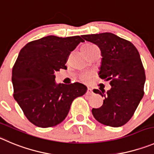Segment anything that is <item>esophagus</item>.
<instances>
[{
	"instance_id": "34e87169",
	"label": "esophagus",
	"mask_w": 154,
	"mask_h": 154,
	"mask_svg": "<svg viewBox=\"0 0 154 154\" xmlns=\"http://www.w3.org/2000/svg\"><path fill=\"white\" fill-rule=\"evenodd\" d=\"M87 93L88 95H92L93 94V90H92L90 87H88V88H87Z\"/></svg>"
}]
</instances>
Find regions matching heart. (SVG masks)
<instances>
[{
    "instance_id": "1",
    "label": "heart",
    "mask_w": 154,
    "mask_h": 154,
    "mask_svg": "<svg viewBox=\"0 0 154 154\" xmlns=\"http://www.w3.org/2000/svg\"><path fill=\"white\" fill-rule=\"evenodd\" d=\"M95 46H96V45L93 44H92V43H86V44H84V45H83V47H82V49L89 50V49H91L92 48H93V47H95ZM92 77H93V74H92L91 72H90V71H86V72L82 73V74H80V79L82 80V81L88 82V81H90Z\"/></svg>"
}]
</instances>
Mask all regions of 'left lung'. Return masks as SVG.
<instances>
[{"label": "left lung", "instance_id": "1", "mask_svg": "<svg viewBox=\"0 0 154 154\" xmlns=\"http://www.w3.org/2000/svg\"><path fill=\"white\" fill-rule=\"evenodd\" d=\"M82 37L100 48L103 58L99 75L110 80L112 87L106 93L101 89L93 90L105 100L103 106L93 109L92 113L105 125H124L133 116L144 93L146 76L140 54L131 42L111 32Z\"/></svg>", "mask_w": 154, "mask_h": 154}]
</instances>
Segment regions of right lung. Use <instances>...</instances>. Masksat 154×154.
I'll use <instances>...</instances> for the list:
<instances>
[{
	"label": "right lung",
	"mask_w": 154,
	"mask_h": 154,
	"mask_svg": "<svg viewBox=\"0 0 154 154\" xmlns=\"http://www.w3.org/2000/svg\"><path fill=\"white\" fill-rule=\"evenodd\" d=\"M84 40L79 35H48L27 43L13 67L14 97L37 127L49 128L67 117L73 100L87 92L80 83L56 84L54 72L66 69L70 52Z\"/></svg>",
	"instance_id": "right-lung-1"
}]
</instances>
